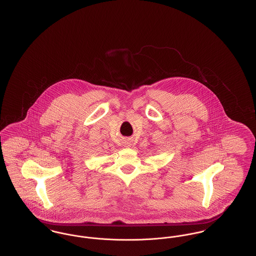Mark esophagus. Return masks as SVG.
I'll use <instances>...</instances> for the list:
<instances>
[{
  "instance_id": "esophagus-1",
  "label": "esophagus",
  "mask_w": 256,
  "mask_h": 256,
  "mask_svg": "<svg viewBox=\"0 0 256 256\" xmlns=\"http://www.w3.org/2000/svg\"><path fill=\"white\" fill-rule=\"evenodd\" d=\"M128 146H129V145H128Z\"/></svg>"
}]
</instances>
